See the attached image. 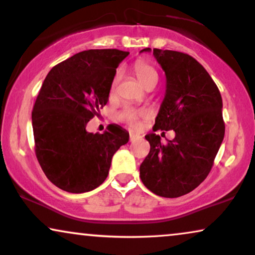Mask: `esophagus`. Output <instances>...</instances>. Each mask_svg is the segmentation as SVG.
<instances>
[{
	"label": "esophagus",
	"mask_w": 255,
	"mask_h": 255,
	"mask_svg": "<svg viewBox=\"0 0 255 255\" xmlns=\"http://www.w3.org/2000/svg\"><path fill=\"white\" fill-rule=\"evenodd\" d=\"M141 138L140 134H137V133H130V141L133 142L135 140H139V139Z\"/></svg>",
	"instance_id": "34e87169"
}]
</instances>
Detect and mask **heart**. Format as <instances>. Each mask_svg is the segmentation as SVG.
Here are the masks:
<instances>
[{
	"label": "heart",
	"instance_id": "obj_1",
	"mask_svg": "<svg viewBox=\"0 0 255 255\" xmlns=\"http://www.w3.org/2000/svg\"><path fill=\"white\" fill-rule=\"evenodd\" d=\"M134 73L135 75H137L139 81L144 85V87L147 86L149 82L158 80V76H156L154 69L142 60H138L134 64ZM121 73L117 72V74L115 75V78L113 80V89L115 88V86L117 85ZM117 117L118 120L124 122V123H127L128 125H130L131 128H138L139 125H140L141 120L149 117V111L146 109H135V108L132 107H127L118 114Z\"/></svg>",
	"mask_w": 255,
	"mask_h": 255
}]
</instances>
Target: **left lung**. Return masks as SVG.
Instances as JSON below:
<instances>
[{
  "mask_svg": "<svg viewBox=\"0 0 255 255\" xmlns=\"http://www.w3.org/2000/svg\"><path fill=\"white\" fill-rule=\"evenodd\" d=\"M144 48L140 52H151ZM166 75V93L153 131L174 130L162 145L148 133L149 153L140 165L144 186L158 196L180 197L205 180L225 133L221 93L196 59L177 51L153 48Z\"/></svg>",
  "mask_w": 255,
  "mask_h": 255,
  "instance_id": "left-lung-1",
  "label": "left lung"
}]
</instances>
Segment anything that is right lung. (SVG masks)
I'll list each match as a JSON object with an SVG mask.
<instances>
[{
  "instance_id": "right-lung-1",
  "label": "right lung",
  "mask_w": 255,
  "mask_h": 255,
  "mask_svg": "<svg viewBox=\"0 0 255 255\" xmlns=\"http://www.w3.org/2000/svg\"><path fill=\"white\" fill-rule=\"evenodd\" d=\"M128 55L120 50H88L48 72L32 111L34 151L45 175L68 193H87L104 182L111 159L128 132L110 124L103 133L86 130L109 100L116 68Z\"/></svg>"
}]
</instances>
